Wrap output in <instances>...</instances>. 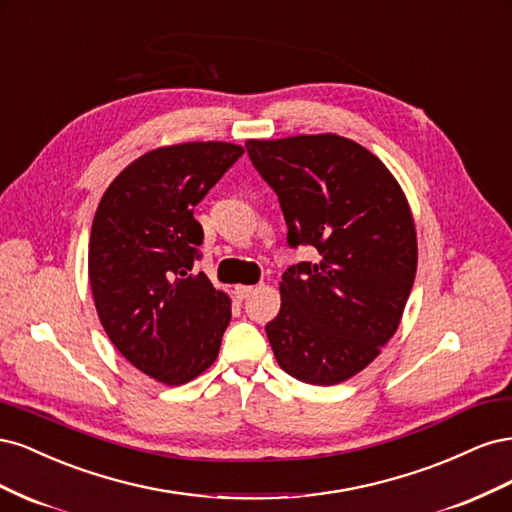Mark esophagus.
<instances>
[{
  "mask_svg": "<svg viewBox=\"0 0 512 512\" xmlns=\"http://www.w3.org/2000/svg\"><path fill=\"white\" fill-rule=\"evenodd\" d=\"M256 292V288L254 286H235V297L237 299H247V297H252V294Z\"/></svg>",
  "mask_w": 512,
  "mask_h": 512,
  "instance_id": "esophagus-1",
  "label": "esophagus"
}]
</instances>
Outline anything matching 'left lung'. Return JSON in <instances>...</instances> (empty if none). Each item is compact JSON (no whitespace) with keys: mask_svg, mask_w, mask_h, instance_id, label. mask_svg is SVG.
I'll list each match as a JSON object with an SVG mask.
<instances>
[{"mask_svg":"<svg viewBox=\"0 0 512 512\" xmlns=\"http://www.w3.org/2000/svg\"><path fill=\"white\" fill-rule=\"evenodd\" d=\"M280 198L288 243L316 262L284 271L282 307L267 324L280 367L331 386L363 371L395 335L416 275L408 198L374 153L339 134L245 143Z\"/></svg>","mask_w":512,"mask_h":512,"instance_id":"1","label":"left lung"}]
</instances>
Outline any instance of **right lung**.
Listing matches in <instances>:
<instances>
[{"instance_id":"obj_1","label":"right lung","mask_w":512,"mask_h":512,"mask_svg":"<svg viewBox=\"0 0 512 512\" xmlns=\"http://www.w3.org/2000/svg\"><path fill=\"white\" fill-rule=\"evenodd\" d=\"M241 145L194 141L136 158L108 185L89 237V284L121 356L166 386L218 359L230 297L194 273L203 226L194 207L243 156Z\"/></svg>"}]
</instances>
